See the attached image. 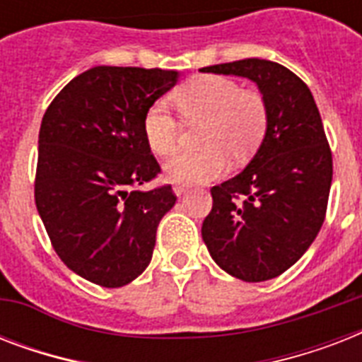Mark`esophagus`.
Wrapping results in <instances>:
<instances>
[{"mask_svg": "<svg viewBox=\"0 0 362 362\" xmlns=\"http://www.w3.org/2000/svg\"><path fill=\"white\" fill-rule=\"evenodd\" d=\"M187 192V186H175V195L176 197H180L184 193Z\"/></svg>", "mask_w": 362, "mask_h": 362, "instance_id": "34e87169", "label": "esophagus"}]
</instances>
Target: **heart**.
<instances>
[{"label": "heart", "mask_w": 362, "mask_h": 362, "mask_svg": "<svg viewBox=\"0 0 362 362\" xmlns=\"http://www.w3.org/2000/svg\"><path fill=\"white\" fill-rule=\"evenodd\" d=\"M176 105L187 122H203L199 136L203 152L180 153L165 165V178L192 186L218 178L226 158L244 161L257 148L267 129L269 110L261 93L242 90L237 81L218 75L195 76L175 93ZM142 133L158 156H170L180 142V122L165 101L148 107Z\"/></svg>", "instance_id": "obj_1"}]
</instances>
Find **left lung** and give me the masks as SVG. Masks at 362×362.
I'll list each match as a JSON object with an SVG mask.
<instances>
[{
	"label": "left lung",
	"mask_w": 362,
	"mask_h": 362,
	"mask_svg": "<svg viewBox=\"0 0 362 362\" xmlns=\"http://www.w3.org/2000/svg\"><path fill=\"white\" fill-rule=\"evenodd\" d=\"M257 84L269 122L246 169L210 189L203 240L216 264L244 281L272 280L315 240L332 182V153L308 86L284 65L247 58L203 67Z\"/></svg>",
	"instance_id": "1"
}]
</instances>
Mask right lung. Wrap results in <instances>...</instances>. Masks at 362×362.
<instances>
[{"label": "right lung", "mask_w": 362, "mask_h": 362, "mask_svg": "<svg viewBox=\"0 0 362 362\" xmlns=\"http://www.w3.org/2000/svg\"><path fill=\"white\" fill-rule=\"evenodd\" d=\"M178 71L98 65L54 98L39 131L35 204L59 259L75 274L122 287L152 261L156 231L176 203L156 178L142 118Z\"/></svg>", "instance_id": "1"}]
</instances>
